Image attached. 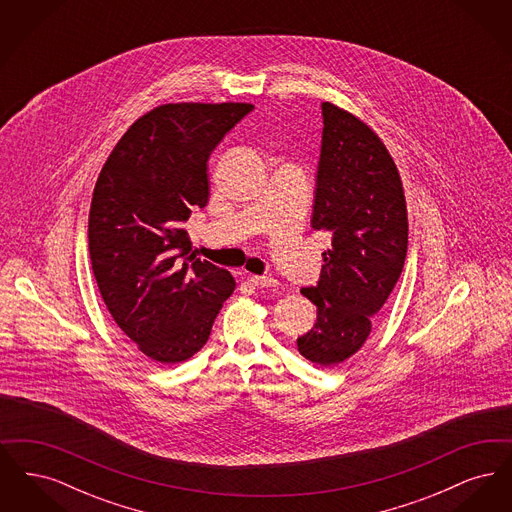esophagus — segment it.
Returning a JSON list of instances; mask_svg holds the SVG:
<instances>
[{"mask_svg": "<svg viewBox=\"0 0 512 512\" xmlns=\"http://www.w3.org/2000/svg\"><path fill=\"white\" fill-rule=\"evenodd\" d=\"M247 280L257 288H278V280H274L272 276H249Z\"/></svg>", "mask_w": 512, "mask_h": 512, "instance_id": "1", "label": "esophagus"}]
</instances>
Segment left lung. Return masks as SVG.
I'll return each mask as SVG.
<instances>
[{
    "label": "left lung",
    "instance_id": "obj_1",
    "mask_svg": "<svg viewBox=\"0 0 512 512\" xmlns=\"http://www.w3.org/2000/svg\"><path fill=\"white\" fill-rule=\"evenodd\" d=\"M322 146L311 224L332 234L317 286L315 326L297 338L311 363L355 355L393 292L407 257L409 222L399 171L382 140L355 115L324 101Z\"/></svg>",
    "mask_w": 512,
    "mask_h": 512
}]
</instances>
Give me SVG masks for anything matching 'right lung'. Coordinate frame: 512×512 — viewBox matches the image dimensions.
<instances>
[{"mask_svg": "<svg viewBox=\"0 0 512 512\" xmlns=\"http://www.w3.org/2000/svg\"><path fill=\"white\" fill-rule=\"evenodd\" d=\"M249 103H167L134 122L94 188L88 242L99 293L149 359L182 363L209 340L236 282L184 230L209 201L207 161Z\"/></svg>", "mask_w": 512, "mask_h": 512, "instance_id": "add662e5", "label": "right lung"}]
</instances>
